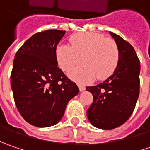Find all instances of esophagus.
<instances>
[{
  "mask_svg": "<svg viewBox=\"0 0 150 150\" xmlns=\"http://www.w3.org/2000/svg\"><path fill=\"white\" fill-rule=\"evenodd\" d=\"M78 88H79V91H80V92H83V91H84V90L86 89V88H85L84 86H83V85H78Z\"/></svg>",
  "mask_w": 150,
  "mask_h": 150,
  "instance_id": "obj_1",
  "label": "esophagus"
}]
</instances>
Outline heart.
Instances as JSON below:
<instances>
[{"instance_id":"1","label":"heart","mask_w":150,"mask_h":150,"mask_svg":"<svg viewBox=\"0 0 150 150\" xmlns=\"http://www.w3.org/2000/svg\"><path fill=\"white\" fill-rule=\"evenodd\" d=\"M70 45L60 43L56 48V59L61 69L68 72L79 63L82 65L69 72L72 80L86 83L94 78H108L118 66L119 51L116 42L96 32H84L72 36Z\"/></svg>"}]
</instances>
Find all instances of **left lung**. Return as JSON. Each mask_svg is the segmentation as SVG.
<instances>
[{"label": "left lung", "instance_id": "1", "mask_svg": "<svg viewBox=\"0 0 150 150\" xmlns=\"http://www.w3.org/2000/svg\"><path fill=\"white\" fill-rule=\"evenodd\" d=\"M109 33L118 45V66L105 81L86 88L93 96L88 118L101 129H112L124 124L134 112L139 94L140 62L135 50L120 36Z\"/></svg>", "mask_w": 150, "mask_h": 150}]
</instances>
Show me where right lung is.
Wrapping results in <instances>:
<instances>
[{
	"instance_id": "obj_1",
	"label": "right lung",
	"mask_w": 150,
	"mask_h": 150,
	"mask_svg": "<svg viewBox=\"0 0 150 150\" xmlns=\"http://www.w3.org/2000/svg\"><path fill=\"white\" fill-rule=\"evenodd\" d=\"M66 32L47 30L29 38L15 55L11 86L27 123L43 128L60 121L78 86L57 67L56 48Z\"/></svg>"
}]
</instances>
